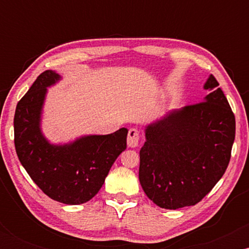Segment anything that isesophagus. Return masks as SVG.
Here are the masks:
<instances>
[{"instance_id": "obj_1", "label": "esophagus", "mask_w": 249, "mask_h": 249, "mask_svg": "<svg viewBox=\"0 0 249 249\" xmlns=\"http://www.w3.org/2000/svg\"><path fill=\"white\" fill-rule=\"evenodd\" d=\"M139 131L137 128H130L127 133V146L128 147H137L139 144Z\"/></svg>"}]
</instances>
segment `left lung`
<instances>
[{
  "label": "left lung",
  "mask_w": 249,
  "mask_h": 249,
  "mask_svg": "<svg viewBox=\"0 0 249 249\" xmlns=\"http://www.w3.org/2000/svg\"><path fill=\"white\" fill-rule=\"evenodd\" d=\"M204 101L170 112L148 125L139 181L159 207L193 206L211 192L230 164L235 117L213 75Z\"/></svg>",
  "instance_id": "obj_1"
}]
</instances>
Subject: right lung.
Returning <instances> with one entry per match:
<instances>
[{"label":"right lung","mask_w":249,"mask_h":249,"mask_svg":"<svg viewBox=\"0 0 249 249\" xmlns=\"http://www.w3.org/2000/svg\"><path fill=\"white\" fill-rule=\"evenodd\" d=\"M58 79L53 71H44L17 103L14 142L22 166L43 193L63 204L79 205L101 190L117 157L126 148L127 128L51 145L43 137L39 121L47 88Z\"/></svg>","instance_id":"1"}]
</instances>
